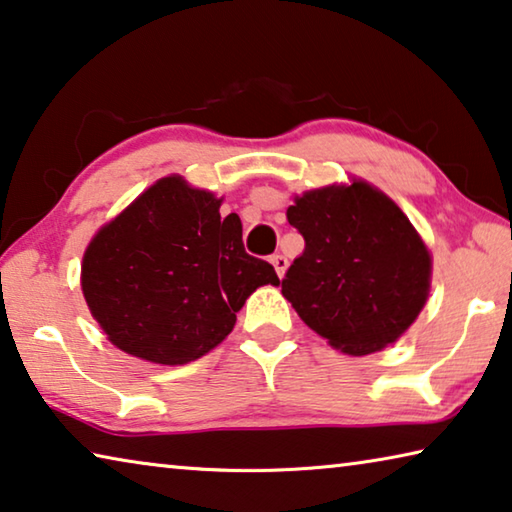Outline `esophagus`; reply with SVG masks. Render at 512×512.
<instances>
[{
	"mask_svg": "<svg viewBox=\"0 0 512 512\" xmlns=\"http://www.w3.org/2000/svg\"><path fill=\"white\" fill-rule=\"evenodd\" d=\"M271 264L275 266V271H278V275L282 278V275H285V271H287V266H289V262H287V257L282 255V253H275L273 257H271Z\"/></svg>",
	"mask_w": 512,
	"mask_h": 512,
	"instance_id": "1",
	"label": "esophagus"
}]
</instances>
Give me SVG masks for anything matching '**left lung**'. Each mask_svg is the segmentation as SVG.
Wrapping results in <instances>:
<instances>
[{
	"instance_id": "left-lung-1",
	"label": "left lung",
	"mask_w": 512,
	"mask_h": 512,
	"mask_svg": "<svg viewBox=\"0 0 512 512\" xmlns=\"http://www.w3.org/2000/svg\"><path fill=\"white\" fill-rule=\"evenodd\" d=\"M305 248L282 278L316 335L348 355L399 339L431 287V255L399 207L367 182L307 191L287 209Z\"/></svg>"
}]
</instances>
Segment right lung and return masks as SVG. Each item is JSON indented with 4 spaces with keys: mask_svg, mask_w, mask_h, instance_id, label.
<instances>
[{
    "mask_svg": "<svg viewBox=\"0 0 512 512\" xmlns=\"http://www.w3.org/2000/svg\"><path fill=\"white\" fill-rule=\"evenodd\" d=\"M221 200L164 177L104 225L81 264L91 314L120 351L186 364L230 335L237 312L275 269L246 253L237 214Z\"/></svg>",
    "mask_w": 512,
    "mask_h": 512,
    "instance_id": "1",
    "label": "right lung"
}]
</instances>
